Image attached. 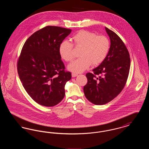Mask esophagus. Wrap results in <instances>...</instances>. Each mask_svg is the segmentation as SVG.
I'll return each instance as SVG.
<instances>
[{
    "instance_id": "esophagus-1",
    "label": "esophagus",
    "mask_w": 149,
    "mask_h": 149,
    "mask_svg": "<svg viewBox=\"0 0 149 149\" xmlns=\"http://www.w3.org/2000/svg\"><path fill=\"white\" fill-rule=\"evenodd\" d=\"M71 75H72V78H74V77H77V76H78V74H76V73H74V72H72V73L71 74Z\"/></svg>"
}]
</instances>
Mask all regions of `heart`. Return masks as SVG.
Wrapping results in <instances>:
<instances>
[{"label": "heart", "instance_id": "heart-1", "mask_svg": "<svg viewBox=\"0 0 149 149\" xmlns=\"http://www.w3.org/2000/svg\"><path fill=\"white\" fill-rule=\"evenodd\" d=\"M72 40L75 48H81L79 57L68 66L69 70L80 73L92 65H99L106 58L110 49V41L104 35L97 36L95 33L80 30L72 36ZM58 52L61 57L66 62L73 58V45L68 41H63L59 45Z\"/></svg>", "mask_w": 149, "mask_h": 149}]
</instances>
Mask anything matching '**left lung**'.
Masks as SVG:
<instances>
[{
  "mask_svg": "<svg viewBox=\"0 0 149 149\" xmlns=\"http://www.w3.org/2000/svg\"><path fill=\"white\" fill-rule=\"evenodd\" d=\"M111 41L110 49L105 60L86 74L84 86L85 97L95 105H103L116 98L125 87L127 80L130 58L127 49L120 37L105 27Z\"/></svg>",
  "mask_w": 149,
  "mask_h": 149,
  "instance_id": "left-lung-1",
  "label": "left lung"
}]
</instances>
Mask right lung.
<instances>
[{
	"instance_id": "1",
	"label": "right lung",
	"mask_w": 149,
	"mask_h": 149,
	"mask_svg": "<svg viewBox=\"0 0 149 149\" xmlns=\"http://www.w3.org/2000/svg\"><path fill=\"white\" fill-rule=\"evenodd\" d=\"M71 29L46 26L25 42L17 62L18 75L26 91L38 104L55 106L64 98L65 85L71 78L58 52Z\"/></svg>"
}]
</instances>
